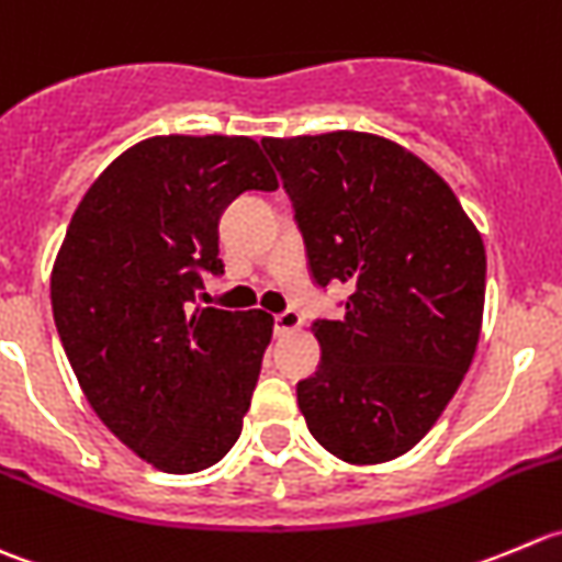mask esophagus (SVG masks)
<instances>
[{"label":"esophagus","mask_w":562,"mask_h":562,"mask_svg":"<svg viewBox=\"0 0 562 562\" xmlns=\"http://www.w3.org/2000/svg\"><path fill=\"white\" fill-rule=\"evenodd\" d=\"M303 325V316L297 314V311H281V314H276L273 316V330H276V336H283V333H292V330H297V327Z\"/></svg>","instance_id":"34e87169"}]
</instances>
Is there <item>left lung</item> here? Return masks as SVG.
<instances>
[{
	"label": "left lung",
	"mask_w": 562,
	"mask_h": 562,
	"mask_svg": "<svg viewBox=\"0 0 562 562\" xmlns=\"http://www.w3.org/2000/svg\"><path fill=\"white\" fill-rule=\"evenodd\" d=\"M294 207L314 281L347 283L341 319L297 407L349 464L402 457L468 374L483 319L486 251L448 182L391 138L358 131L262 138Z\"/></svg>",
	"instance_id": "1"
}]
</instances>
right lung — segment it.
<instances>
[{
  "label": "right lung",
  "instance_id": "add662e5",
  "mask_svg": "<svg viewBox=\"0 0 562 562\" xmlns=\"http://www.w3.org/2000/svg\"><path fill=\"white\" fill-rule=\"evenodd\" d=\"M276 188L254 138L153 136L70 218L52 270L57 333L98 418L153 468L207 470L240 437L273 316L204 308L196 292L224 273L221 213Z\"/></svg>",
  "mask_w": 562,
  "mask_h": 562
}]
</instances>
